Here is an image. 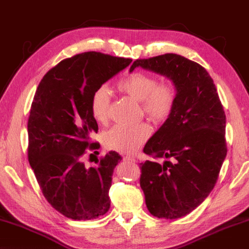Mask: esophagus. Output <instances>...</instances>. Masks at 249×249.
I'll return each mask as SVG.
<instances>
[{"label":"esophagus","instance_id":"1","mask_svg":"<svg viewBox=\"0 0 249 249\" xmlns=\"http://www.w3.org/2000/svg\"><path fill=\"white\" fill-rule=\"evenodd\" d=\"M123 159H124L125 161H128V162H136V159L130 157V156H124Z\"/></svg>","mask_w":249,"mask_h":249}]
</instances>
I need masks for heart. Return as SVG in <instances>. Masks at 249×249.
<instances>
[{"instance_id":"heart-1","label":"heart","mask_w":249,"mask_h":249,"mask_svg":"<svg viewBox=\"0 0 249 249\" xmlns=\"http://www.w3.org/2000/svg\"><path fill=\"white\" fill-rule=\"evenodd\" d=\"M118 89L141 103L143 113L159 123L171 114L176 101L175 86L171 82H157L151 74L135 72L118 83ZM91 115L97 123L106 124L110 118V96L105 87L94 90L90 100ZM149 137L146 124L115 125L103 136L106 148L125 154H135Z\"/></svg>"}]
</instances>
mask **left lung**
Here are the masks:
<instances>
[{
	"mask_svg": "<svg viewBox=\"0 0 249 249\" xmlns=\"http://www.w3.org/2000/svg\"><path fill=\"white\" fill-rule=\"evenodd\" d=\"M137 67L172 80L175 105L169 118L144 146L154 158L140 163V186L151 214L182 217L197 208L214 188L226 158V115L213 79L198 63L177 54L137 59Z\"/></svg>",
	"mask_w": 249,
	"mask_h": 249,
	"instance_id": "1",
	"label": "left lung"
}]
</instances>
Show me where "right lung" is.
<instances>
[{"instance_id": "add662e5", "label": "right lung", "mask_w": 249, "mask_h": 249, "mask_svg": "<svg viewBox=\"0 0 249 249\" xmlns=\"http://www.w3.org/2000/svg\"><path fill=\"white\" fill-rule=\"evenodd\" d=\"M132 60L86 52L60 61L40 82L28 118V161L46 200L65 216L88 221L110 208L109 189L122 160L109 152L94 167H86L87 148L97 132L90 111L94 90Z\"/></svg>"}]
</instances>
